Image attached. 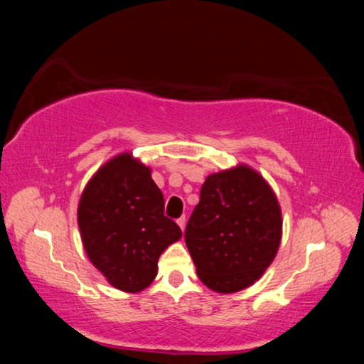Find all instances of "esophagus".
I'll use <instances>...</instances> for the list:
<instances>
[{"label":"esophagus","instance_id":"esophagus-1","mask_svg":"<svg viewBox=\"0 0 364 364\" xmlns=\"http://www.w3.org/2000/svg\"><path fill=\"white\" fill-rule=\"evenodd\" d=\"M186 222H187V218H186V215H182L181 218H177V223H178V227H181V228H182V230H183V228H186Z\"/></svg>","mask_w":364,"mask_h":364}]
</instances>
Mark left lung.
<instances>
[{"instance_id": "8db88e82", "label": "left lung", "mask_w": 364, "mask_h": 364, "mask_svg": "<svg viewBox=\"0 0 364 364\" xmlns=\"http://www.w3.org/2000/svg\"><path fill=\"white\" fill-rule=\"evenodd\" d=\"M280 240V205L260 173L240 166L207 177L186 227L203 285L218 293L250 287L270 267Z\"/></svg>"}]
</instances>
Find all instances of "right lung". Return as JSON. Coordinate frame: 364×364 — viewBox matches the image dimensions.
<instances>
[{
    "instance_id": "1",
    "label": "right lung",
    "mask_w": 364,
    "mask_h": 364,
    "mask_svg": "<svg viewBox=\"0 0 364 364\" xmlns=\"http://www.w3.org/2000/svg\"><path fill=\"white\" fill-rule=\"evenodd\" d=\"M84 250L112 287L142 291L157 275L161 253L182 237L164 215V196L151 168L121 154L99 168L77 207Z\"/></svg>"
}]
</instances>
